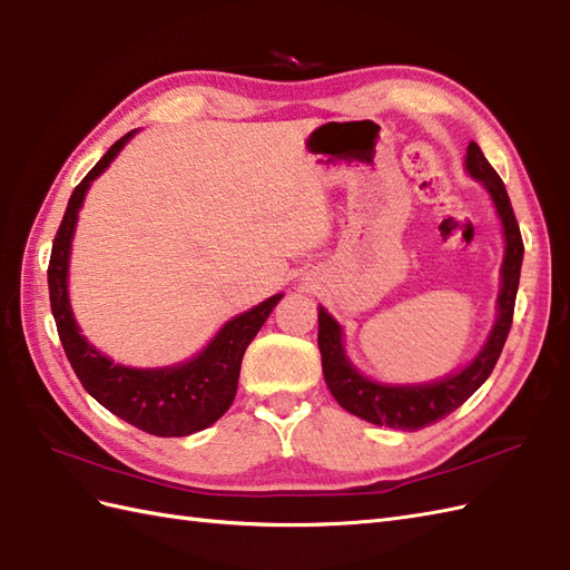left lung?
Listing matches in <instances>:
<instances>
[{"instance_id":"8db88e82","label":"left lung","mask_w":570,"mask_h":570,"mask_svg":"<svg viewBox=\"0 0 570 570\" xmlns=\"http://www.w3.org/2000/svg\"><path fill=\"white\" fill-rule=\"evenodd\" d=\"M466 169L473 179H481L485 184V189L493 196L502 228H505V262H502V288L498 296L500 313L495 327L481 354L475 356L464 372H459L444 381L425 383V386H381V383L364 379L347 362L345 350H342L340 325L327 315L325 308H317V347H321L323 356V374L327 389L342 407L350 410L356 417L374 422V425L413 432L434 425L436 420L454 413V410L459 405H464L471 395L481 389V383L491 376L510 335L524 255L520 225L518 218H514L505 184H502L498 171L485 160L481 148L473 140L469 142L466 150Z\"/></svg>"}]
</instances>
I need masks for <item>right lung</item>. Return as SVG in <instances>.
I'll return each instance as SVG.
<instances>
[{
  "label": "right lung",
  "mask_w": 570,
  "mask_h": 570,
  "mask_svg": "<svg viewBox=\"0 0 570 570\" xmlns=\"http://www.w3.org/2000/svg\"><path fill=\"white\" fill-rule=\"evenodd\" d=\"M130 136H134V130L116 140L70 196L48 262L50 308L52 317H56L62 350L91 399H97L128 425L148 434L187 436L214 425L230 407L237 391V376H240L243 354L279 303L282 294L233 317L196 360L179 366L128 368L114 364L79 335L68 301V259L77 210L85 202L89 184L109 167Z\"/></svg>",
  "instance_id": "right-lung-1"
}]
</instances>
